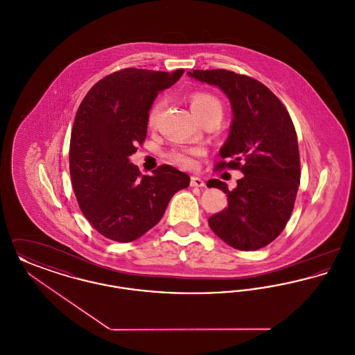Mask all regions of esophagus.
<instances>
[{
  "mask_svg": "<svg viewBox=\"0 0 355 355\" xmlns=\"http://www.w3.org/2000/svg\"><path fill=\"white\" fill-rule=\"evenodd\" d=\"M190 186H193V187H203L205 182H203V180H201L200 177H191L190 178Z\"/></svg>",
  "mask_w": 355,
  "mask_h": 355,
  "instance_id": "1",
  "label": "esophagus"
}]
</instances>
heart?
I'll use <instances>...</instances> for the list:
<instances>
[{
    "label": "heart",
    "mask_w": 355,
    "mask_h": 355,
    "mask_svg": "<svg viewBox=\"0 0 355 355\" xmlns=\"http://www.w3.org/2000/svg\"><path fill=\"white\" fill-rule=\"evenodd\" d=\"M189 103L193 114L197 119H201L210 117V116H217L222 117L223 107L220 100L207 93V92H196L189 97ZM162 103L155 102L149 110L148 114V125L153 128L157 122L159 110H161ZM203 152L201 149H174L168 154V159L173 165L182 168V169H194L197 166V158L202 155Z\"/></svg>",
    "instance_id": "obj_1"
}]
</instances>
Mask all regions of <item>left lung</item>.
Returning <instances> with one entry per match:
<instances>
[{
	"mask_svg": "<svg viewBox=\"0 0 355 355\" xmlns=\"http://www.w3.org/2000/svg\"><path fill=\"white\" fill-rule=\"evenodd\" d=\"M187 74L227 96L234 117L218 168L243 174L232 191L220 180L207 182L227 197V207L211 216L209 226L234 249L258 250L282 233L295 202L301 164L293 121L270 89L252 77L225 69Z\"/></svg>",
	"mask_w": 355,
	"mask_h": 355,
	"instance_id": "obj_1",
	"label": "left lung"
}]
</instances>
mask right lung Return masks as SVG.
I'll return each instance as SVG.
<instances>
[{
    "label": "right lung",
    "instance_id": "1",
    "mask_svg": "<svg viewBox=\"0 0 355 355\" xmlns=\"http://www.w3.org/2000/svg\"><path fill=\"white\" fill-rule=\"evenodd\" d=\"M184 71L122 69L94 85L77 110L69 149L71 185L85 218L112 241L144 236L162 218L171 197L190 184L187 174L170 165L142 175L129 161L146 138L157 94Z\"/></svg>",
    "mask_w": 355,
    "mask_h": 355
}]
</instances>
